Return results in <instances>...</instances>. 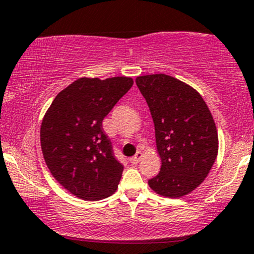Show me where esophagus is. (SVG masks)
I'll return each instance as SVG.
<instances>
[{
    "label": "esophagus",
    "instance_id": "1",
    "mask_svg": "<svg viewBox=\"0 0 254 254\" xmlns=\"http://www.w3.org/2000/svg\"><path fill=\"white\" fill-rule=\"evenodd\" d=\"M140 158H142V153H140V151H137V154H135L134 156L129 158V163L132 164V165H135V164H138V161L140 160Z\"/></svg>",
    "mask_w": 254,
    "mask_h": 254
}]
</instances>
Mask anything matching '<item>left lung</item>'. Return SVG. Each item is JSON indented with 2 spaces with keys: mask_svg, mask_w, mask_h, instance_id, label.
<instances>
[{
  "mask_svg": "<svg viewBox=\"0 0 254 254\" xmlns=\"http://www.w3.org/2000/svg\"><path fill=\"white\" fill-rule=\"evenodd\" d=\"M155 127L160 172L148 181L158 194L179 198L208 176L218 155V130L197 90L167 74L137 77Z\"/></svg>",
  "mask_w": 254,
  "mask_h": 254,
  "instance_id": "obj_1",
  "label": "left lung"
}]
</instances>
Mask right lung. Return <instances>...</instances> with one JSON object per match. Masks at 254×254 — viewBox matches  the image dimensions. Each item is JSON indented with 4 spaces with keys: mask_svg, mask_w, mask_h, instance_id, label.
I'll use <instances>...</instances> for the list:
<instances>
[{
    "mask_svg": "<svg viewBox=\"0 0 254 254\" xmlns=\"http://www.w3.org/2000/svg\"><path fill=\"white\" fill-rule=\"evenodd\" d=\"M128 77L79 78L57 94L40 128L52 176L75 197L99 200L119 187L124 165L115 158L103 120L129 90Z\"/></svg>",
    "mask_w": 254,
    "mask_h": 254,
    "instance_id": "1",
    "label": "right lung"
}]
</instances>
